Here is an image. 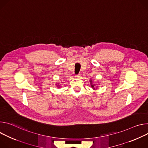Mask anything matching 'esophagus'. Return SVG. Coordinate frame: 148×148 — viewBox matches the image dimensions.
<instances>
[{"label": "esophagus", "mask_w": 148, "mask_h": 148, "mask_svg": "<svg viewBox=\"0 0 148 148\" xmlns=\"http://www.w3.org/2000/svg\"><path fill=\"white\" fill-rule=\"evenodd\" d=\"M75 77L76 78H80V74H77V75H76L75 76Z\"/></svg>", "instance_id": "esophagus-1"}]
</instances>
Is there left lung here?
<instances>
[{"label": "left lung", "instance_id": "8db88e82", "mask_svg": "<svg viewBox=\"0 0 148 148\" xmlns=\"http://www.w3.org/2000/svg\"><path fill=\"white\" fill-rule=\"evenodd\" d=\"M92 81H91V80H90V84H91V85H92ZM94 86H95V85H91V86H92V88H93V89H95V87H94Z\"/></svg>", "mask_w": 148, "mask_h": 148}]
</instances>
